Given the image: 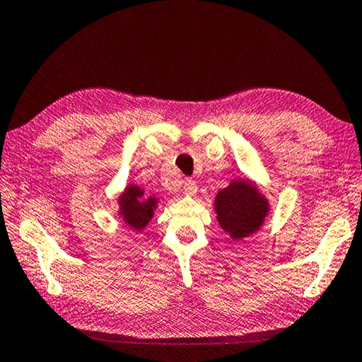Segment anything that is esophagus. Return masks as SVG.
Returning <instances> with one entry per match:
<instances>
[{
  "label": "esophagus",
  "mask_w": 362,
  "mask_h": 362,
  "mask_svg": "<svg viewBox=\"0 0 362 362\" xmlns=\"http://www.w3.org/2000/svg\"><path fill=\"white\" fill-rule=\"evenodd\" d=\"M183 192L187 196H194L196 192H197V187H196V182L194 180H191V179H187L185 180V183H183Z\"/></svg>",
  "instance_id": "obj_1"
}]
</instances>
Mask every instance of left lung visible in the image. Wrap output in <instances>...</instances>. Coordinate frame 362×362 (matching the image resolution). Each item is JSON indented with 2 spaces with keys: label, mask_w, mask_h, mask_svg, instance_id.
I'll return each mask as SVG.
<instances>
[{
  "label": "left lung",
  "mask_w": 362,
  "mask_h": 362,
  "mask_svg": "<svg viewBox=\"0 0 362 362\" xmlns=\"http://www.w3.org/2000/svg\"><path fill=\"white\" fill-rule=\"evenodd\" d=\"M214 209L221 228L233 240H242L260 230L270 213V204L256 183L248 179H234L217 192Z\"/></svg>",
  "instance_id": "left-lung-1"
}]
</instances>
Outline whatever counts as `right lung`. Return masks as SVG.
I'll return each mask as SVG.
<instances>
[{
    "mask_svg": "<svg viewBox=\"0 0 362 362\" xmlns=\"http://www.w3.org/2000/svg\"><path fill=\"white\" fill-rule=\"evenodd\" d=\"M119 216L134 231H141L154 217L158 197L146 196L139 185H128L119 196Z\"/></svg>",
    "mask_w": 362,
    "mask_h": 362,
    "instance_id": "1",
    "label": "right lung"
}]
</instances>
